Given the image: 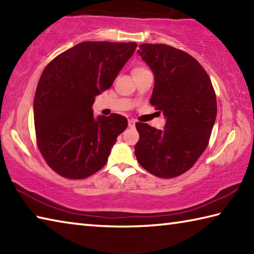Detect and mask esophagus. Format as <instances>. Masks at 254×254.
I'll return each mask as SVG.
<instances>
[{
  "mask_svg": "<svg viewBox=\"0 0 254 254\" xmlns=\"http://www.w3.org/2000/svg\"><path fill=\"white\" fill-rule=\"evenodd\" d=\"M135 125H136V122H135L134 119H129V120H128V126H129L130 128H134Z\"/></svg>",
  "mask_w": 254,
  "mask_h": 254,
  "instance_id": "1",
  "label": "esophagus"
}]
</instances>
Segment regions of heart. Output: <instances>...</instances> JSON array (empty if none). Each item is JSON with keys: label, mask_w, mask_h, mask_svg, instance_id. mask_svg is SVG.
Instances as JSON below:
<instances>
[{"label": "heart", "mask_w": 254, "mask_h": 254, "mask_svg": "<svg viewBox=\"0 0 254 254\" xmlns=\"http://www.w3.org/2000/svg\"><path fill=\"white\" fill-rule=\"evenodd\" d=\"M143 70H146L144 66H136V68L132 70V73L134 72H138V71H143Z\"/></svg>", "instance_id": "b5f03b06"}]
</instances>
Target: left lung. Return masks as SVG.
<instances>
[{
    "mask_svg": "<svg viewBox=\"0 0 254 254\" xmlns=\"http://www.w3.org/2000/svg\"><path fill=\"white\" fill-rule=\"evenodd\" d=\"M153 71L150 104L166 118L164 129L137 123L135 155L141 167L172 179L188 172L207 147L216 118V98L206 71L188 53L166 44H141Z\"/></svg>",
    "mask_w": 254,
    "mask_h": 254,
    "instance_id": "8db88e82",
    "label": "left lung"
}]
</instances>
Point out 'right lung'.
Returning <instances> with one entry per match:
<instances>
[{
    "label": "right lung",
    "instance_id": "add662e5",
    "mask_svg": "<svg viewBox=\"0 0 254 254\" xmlns=\"http://www.w3.org/2000/svg\"><path fill=\"white\" fill-rule=\"evenodd\" d=\"M137 43L86 41L55 58L40 77L33 102L40 152L58 174L81 180L106 165L128 122L95 117L96 96L111 87Z\"/></svg>",
    "mask_w": 254,
    "mask_h": 254
}]
</instances>
